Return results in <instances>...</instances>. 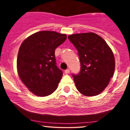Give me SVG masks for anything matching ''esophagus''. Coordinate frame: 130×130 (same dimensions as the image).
I'll return each mask as SVG.
<instances>
[{
    "instance_id": "obj_1",
    "label": "esophagus",
    "mask_w": 130,
    "mask_h": 130,
    "mask_svg": "<svg viewBox=\"0 0 130 130\" xmlns=\"http://www.w3.org/2000/svg\"><path fill=\"white\" fill-rule=\"evenodd\" d=\"M65 74H69L70 73V70L69 69H67L66 70H65Z\"/></svg>"
}]
</instances>
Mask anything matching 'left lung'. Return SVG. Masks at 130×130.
<instances>
[{
    "instance_id": "left-lung-1",
    "label": "left lung",
    "mask_w": 130,
    "mask_h": 130,
    "mask_svg": "<svg viewBox=\"0 0 130 130\" xmlns=\"http://www.w3.org/2000/svg\"><path fill=\"white\" fill-rule=\"evenodd\" d=\"M78 52L80 70L73 74L77 90L86 96L99 95L109 84L115 70L112 51L106 42L93 32L70 35Z\"/></svg>"
}]
</instances>
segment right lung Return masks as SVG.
<instances>
[{
  "mask_svg": "<svg viewBox=\"0 0 130 130\" xmlns=\"http://www.w3.org/2000/svg\"><path fill=\"white\" fill-rule=\"evenodd\" d=\"M66 39L65 34L41 31L27 38L19 47L18 75L37 96L50 95L57 88L63 73L56 65L55 50Z\"/></svg>",
  "mask_w": 130,
  "mask_h": 130,
  "instance_id": "right-lung-1",
  "label": "right lung"
}]
</instances>
